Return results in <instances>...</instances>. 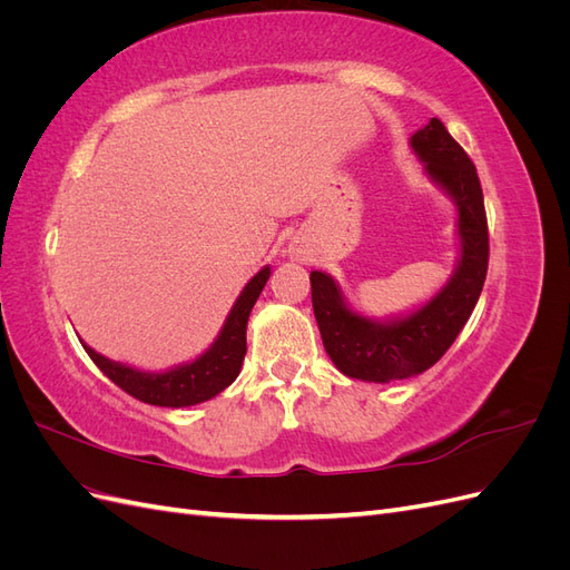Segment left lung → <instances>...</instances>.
I'll return each instance as SVG.
<instances>
[{"mask_svg": "<svg viewBox=\"0 0 570 570\" xmlns=\"http://www.w3.org/2000/svg\"><path fill=\"white\" fill-rule=\"evenodd\" d=\"M411 149L425 164V174L446 189L459 209L461 256L454 275L438 295L416 312L377 323L344 304L337 283L312 271V302L323 347L333 364L350 377L368 383L404 381L435 366L471 318L485 285L490 235L482 187L469 154L440 118L413 132Z\"/></svg>", "mask_w": 570, "mask_h": 570, "instance_id": "1", "label": "left lung"}]
</instances>
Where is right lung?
<instances>
[{
  "label": "right lung",
  "instance_id": "1",
  "mask_svg": "<svg viewBox=\"0 0 570 570\" xmlns=\"http://www.w3.org/2000/svg\"><path fill=\"white\" fill-rule=\"evenodd\" d=\"M268 275L271 268L264 266L245 285L243 295L237 297L226 323H223L220 335L193 364H183L166 373H145L97 354L88 344H82V347L111 383L145 404L180 409L206 402L226 390L239 375V368H243L247 354V321Z\"/></svg>",
  "mask_w": 570,
  "mask_h": 570
}]
</instances>
